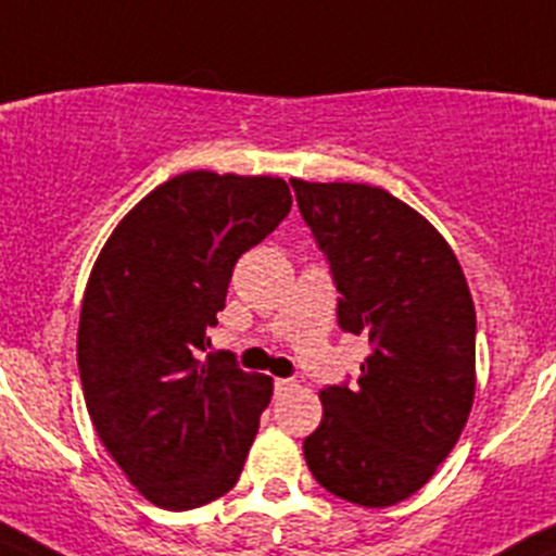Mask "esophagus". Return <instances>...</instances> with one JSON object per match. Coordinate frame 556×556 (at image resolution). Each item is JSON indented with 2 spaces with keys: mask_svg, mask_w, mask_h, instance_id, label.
<instances>
[{
  "mask_svg": "<svg viewBox=\"0 0 556 556\" xmlns=\"http://www.w3.org/2000/svg\"><path fill=\"white\" fill-rule=\"evenodd\" d=\"M295 387H299V383L290 381V378H277V381H274V392H277V395H285V392H293Z\"/></svg>",
  "mask_w": 556,
  "mask_h": 556,
  "instance_id": "esophagus-1",
  "label": "esophagus"
}]
</instances>
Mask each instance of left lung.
I'll use <instances>...</instances> for the list:
<instances>
[{"label": "left lung", "mask_w": 556, "mask_h": 556, "mask_svg": "<svg viewBox=\"0 0 556 556\" xmlns=\"http://www.w3.org/2000/svg\"><path fill=\"white\" fill-rule=\"evenodd\" d=\"M290 186L340 290L337 324L370 345L356 383L320 389L324 419L304 439V458L340 500L397 505L433 477L471 412L469 285L439 230L389 191Z\"/></svg>", "instance_id": "1"}]
</instances>
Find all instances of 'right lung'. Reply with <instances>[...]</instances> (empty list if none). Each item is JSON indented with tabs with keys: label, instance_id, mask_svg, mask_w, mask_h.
<instances>
[{
	"label": "right lung",
	"instance_id": "right-lung-1",
	"mask_svg": "<svg viewBox=\"0 0 556 556\" xmlns=\"http://www.w3.org/2000/svg\"><path fill=\"white\" fill-rule=\"evenodd\" d=\"M282 178L197 169L114 227L81 302L79 376L92 425L164 510L219 500L241 477L271 378L207 354L236 261L290 214Z\"/></svg>",
	"mask_w": 556,
	"mask_h": 556
}]
</instances>
